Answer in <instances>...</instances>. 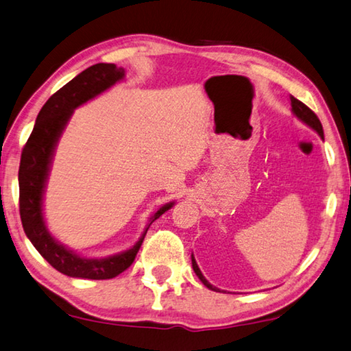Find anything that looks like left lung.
Returning <instances> with one entry per match:
<instances>
[{
  "mask_svg": "<svg viewBox=\"0 0 351 351\" xmlns=\"http://www.w3.org/2000/svg\"><path fill=\"white\" fill-rule=\"evenodd\" d=\"M290 100H291V110H293V114L296 115L300 121H304L305 125H308L311 129H315V131H316L319 135H321V138L324 140V129H322L321 121H319V119H317V115H316L315 112H313V110H311L308 106H305V104H304L302 101H299L298 98H294L293 95H290ZM191 261H193L194 273L199 276V279L202 280V284H204L206 288H210V290H213V291H220L219 288L211 285L210 282H208V280L204 278V274H202L200 268H199V265H197V262H195V259H194V256H191Z\"/></svg>",
  "mask_w": 351,
  "mask_h": 351,
  "instance_id": "1",
  "label": "left lung"
}]
</instances>
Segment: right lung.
<instances>
[{
	"instance_id": "add662e5",
	"label": "right lung",
	"mask_w": 351,
	"mask_h": 351,
	"mask_svg": "<svg viewBox=\"0 0 351 351\" xmlns=\"http://www.w3.org/2000/svg\"><path fill=\"white\" fill-rule=\"evenodd\" d=\"M123 78H125V69L110 63H98L78 73L75 78L55 92L41 108L34 131L23 147L18 182H20V216L24 232L38 253L55 269L71 278L103 280L112 279L125 271L132 265L151 223L174 205V202H171L152 214L145 232L132 248L104 259H86L75 254L72 250L55 241L46 228L43 217V194L61 132L73 114V109L101 94Z\"/></svg>"
}]
</instances>
